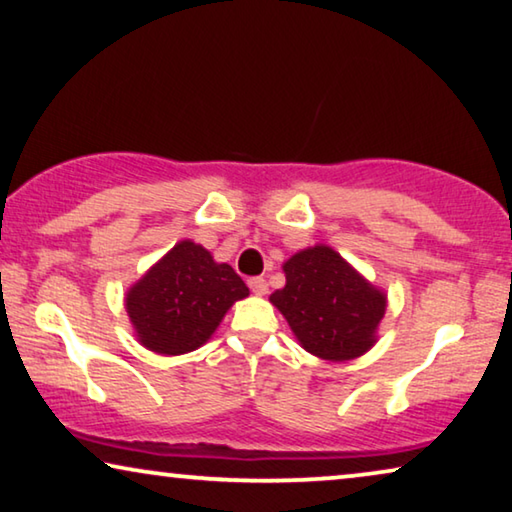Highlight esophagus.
I'll list each match as a JSON object with an SVG mask.
<instances>
[{
  "label": "esophagus",
  "instance_id": "esophagus-1",
  "mask_svg": "<svg viewBox=\"0 0 512 512\" xmlns=\"http://www.w3.org/2000/svg\"><path fill=\"white\" fill-rule=\"evenodd\" d=\"M248 285H250V292L257 296H264L266 292H269V285H266L264 278H250Z\"/></svg>",
  "mask_w": 512,
  "mask_h": 512
}]
</instances>
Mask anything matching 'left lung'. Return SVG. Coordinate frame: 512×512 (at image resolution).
<instances>
[{
    "label": "left lung",
    "mask_w": 512,
    "mask_h": 512,
    "mask_svg": "<svg viewBox=\"0 0 512 512\" xmlns=\"http://www.w3.org/2000/svg\"><path fill=\"white\" fill-rule=\"evenodd\" d=\"M285 287L269 301L287 319L299 345L331 363L352 361L375 347L386 315V292L326 243L303 248L282 264Z\"/></svg>",
    "instance_id": "left-lung-1"
}]
</instances>
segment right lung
I'll return each instance as SVG.
<instances>
[{
    "instance_id": "right-lung-1",
    "label": "right lung",
    "mask_w": 512,
    "mask_h": 512,
    "mask_svg": "<svg viewBox=\"0 0 512 512\" xmlns=\"http://www.w3.org/2000/svg\"><path fill=\"white\" fill-rule=\"evenodd\" d=\"M250 292L230 264L183 239L126 292V312L142 347L179 356L202 347L227 310Z\"/></svg>"
}]
</instances>
